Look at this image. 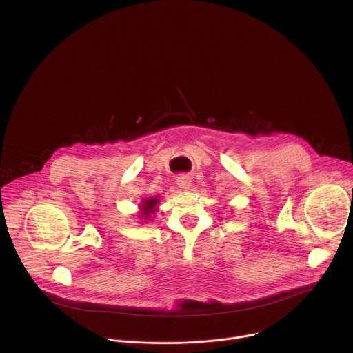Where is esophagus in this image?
<instances>
[{
  "mask_svg": "<svg viewBox=\"0 0 353 353\" xmlns=\"http://www.w3.org/2000/svg\"><path fill=\"white\" fill-rule=\"evenodd\" d=\"M177 185L183 190H187L190 185H191V180L190 177L187 176H181V177H177Z\"/></svg>",
  "mask_w": 353,
  "mask_h": 353,
  "instance_id": "obj_1",
  "label": "esophagus"
}]
</instances>
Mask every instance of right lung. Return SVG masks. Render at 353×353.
Segmentation results:
<instances>
[{
	"label": "right lung",
	"mask_w": 353,
	"mask_h": 353,
	"mask_svg": "<svg viewBox=\"0 0 353 353\" xmlns=\"http://www.w3.org/2000/svg\"><path fill=\"white\" fill-rule=\"evenodd\" d=\"M157 204H158V198H149V199L143 201V203L141 204L143 215L148 216L149 212H154V208L157 207Z\"/></svg>",
	"instance_id": "obj_1"
}]
</instances>
